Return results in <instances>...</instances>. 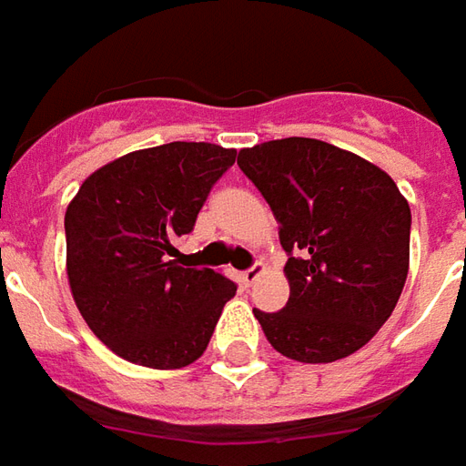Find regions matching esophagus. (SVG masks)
Returning a JSON list of instances; mask_svg holds the SVG:
<instances>
[{"label": "esophagus", "mask_w": 466, "mask_h": 466, "mask_svg": "<svg viewBox=\"0 0 466 466\" xmlns=\"http://www.w3.org/2000/svg\"><path fill=\"white\" fill-rule=\"evenodd\" d=\"M263 270H266V266H263V263H256V266H250L248 270H243V280L250 286V283H256V280H258V276L263 273Z\"/></svg>", "instance_id": "1"}]
</instances>
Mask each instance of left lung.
Listing matches in <instances>:
<instances>
[{"label":"left lung","instance_id":"1","mask_svg":"<svg viewBox=\"0 0 466 466\" xmlns=\"http://www.w3.org/2000/svg\"><path fill=\"white\" fill-rule=\"evenodd\" d=\"M279 220L291 286L276 313L253 309L279 354L329 364L374 339L409 273L411 210L389 175L313 137H283L238 153Z\"/></svg>","mask_w":466,"mask_h":466}]
</instances>
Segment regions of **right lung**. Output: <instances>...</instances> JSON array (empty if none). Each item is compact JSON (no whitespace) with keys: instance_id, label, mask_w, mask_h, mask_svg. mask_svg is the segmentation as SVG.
Segmentation results:
<instances>
[{"instance_id":"1","label":"right lung","mask_w":466,"mask_h":466,"mask_svg":"<svg viewBox=\"0 0 466 466\" xmlns=\"http://www.w3.org/2000/svg\"><path fill=\"white\" fill-rule=\"evenodd\" d=\"M236 150L167 143L102 165L65 213L72 299L92 333L125 361L180 369L203 356L236 283L186 268L175 240L196 226Z\"/></svg>"}]
</instances>
